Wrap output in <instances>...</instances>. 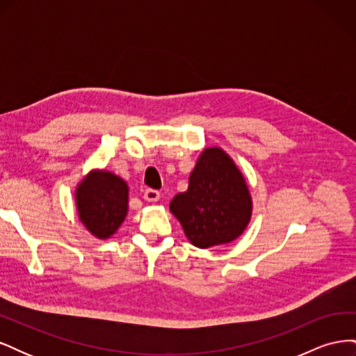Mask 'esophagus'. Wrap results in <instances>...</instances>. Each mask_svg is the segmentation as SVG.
Masks as SVG:
<instances>
[{"label": "esophagus", "mask_w": 356, "mask_h": 356, "mask_svg": "<svg viewBox=\"0 0 356 356\" xmlns=\"http://www.w3.org/2000/svg\"><path fill=\"white\" fill-rule=\"evenodd\" d=\"M144 199L147 202H157L160 199V191L154 188H147L144 191Z\"/></svg>", "instance_id": "esophagus-1"}]
</instances>
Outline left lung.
Returning a JSON list of instances; mask_svg holds the SVG:
<instances>
[{"mask_svg":"<svg viewBox=\"0 0 356 356\" xmlns=\"http://www.w3.org/2000/svg\"><path fill=\"white\" fill-rule=\"evenodd\" d=\"M188 241L209 248L234 241L251 220L252 202L241 170L221 148H207L193 169L188 188L170 202Z\"/></svg>","mask_w":356,"mask_h":356,"instance_id":"1","label":"left lung"}]
</instances>
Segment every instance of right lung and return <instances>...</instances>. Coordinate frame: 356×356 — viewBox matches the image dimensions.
Returning <instances> with one entry per match:
<instances>
[{
	"label": "right lung",
	"mask_w": 356,
	"mask_h": 356,
	"mask_svg": "<svg viewBox=\"0 0 356 356\" xmlns=\"http://www.w3.org/2000/svg\"><path fill=\"white\" fill-rule=\"evenodd\" d=\"M127 184L111 172L95 170L86 177L75 193L79 217L93 236L110 238L127 213Z\"/></svg>",
	"instance_id": "add662e5"
}]
</instances>
